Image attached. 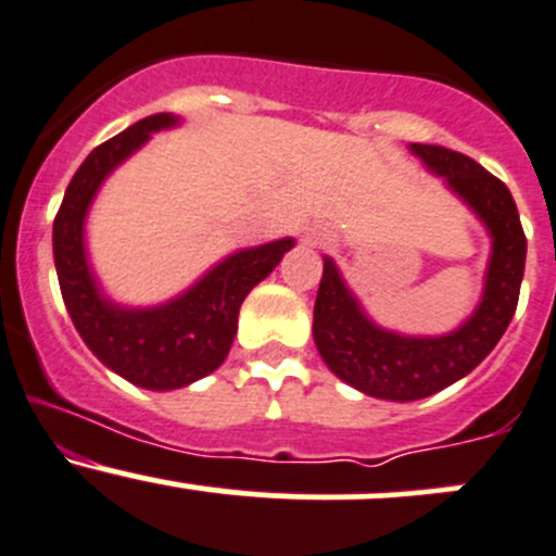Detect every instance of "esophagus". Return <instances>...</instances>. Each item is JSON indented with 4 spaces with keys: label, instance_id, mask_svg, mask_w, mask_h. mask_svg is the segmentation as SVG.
<instances>
[{
    "label": "esophagus",
    "instance_id": "esophagus-1",
    "mask_svg": "<svg viewBox=\"0 0 556 556\" xmlns=\"http://www.w3.org/2000/svg\"><path fill=\"white\" fill-rule=\"evenodd\" d=\"M323 239H325V233H314V237H306V242L308 244H323Z\"/></svg>",
    "mask_w": 556,
    "mask_h": 556
}]
</instances>
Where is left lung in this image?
<instances>
[{
  "label": "left lung",
  "mask_w": 556,
  "mask_h": 556,
  "mask_svg": "<svg viewBox=\"0 0 556 556\" xmlns=\"http://www.w3.org/2000/svg\"><path fill=\"white\" fill-rule=\"evenodd\" d=\"M429 173L445 180L490 233V261L477 308L445 336H405L386 330L362 308L341 268L325 255L314 303V343L325 365L376 400L413 402L460 381L495 349L517 308L525 274V239L511 191L471 156L445 146L410 143Z\"/></svg>",
  "instance_id": "1"
}]
</instances>
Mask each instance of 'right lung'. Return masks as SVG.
<instances>
[{
	"mask_svg": "<svg viewBox=\"0 0 556 556\" xmlns=\"http://www.w3.org/2000/svg\"><path fill=\"white\" fill-rule=\"evenodd\" d=\"M180 116L154 114L90 151L74 173L52 224V255L63 303L92 354L125 381L173 391L224 365L237 336L239 306L277 268L293 237L237 250L202 274L189 290L156 306H122L98 282L87 258L85 224L103 180Z\"/></svg>",
	"mask_w": 556,
	"mask_h": 556,
	"instance_id": "right-lung-1",
	"label": "right lung"
}]
</instances>
